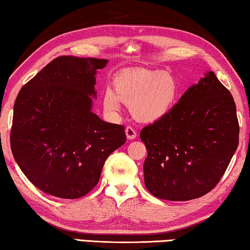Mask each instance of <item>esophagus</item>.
Here are the masks:
<instances>
[{"label": "esophagus", "instance_id": "34e87169", "mask_svg": "<svg viewBox=\"0 0 250 250\" xmlns=\"http://www.w3.org/2000/svg\"><path fill=\"white\" fill-rule=\"evenodd\" d=\"M125 133H126V136H127L128 140L135 139L136 135H137L136 131L132 127V126H127V127L125 128Z\"/></svg>", "mask_w": 250, "mask_h": 250}]
</instances>
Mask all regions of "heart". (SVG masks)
I'll return each instance as SVG.
<instances>
[{"label": "heart", "instance_id": "heart-1", "mask_svg": "<svg viewBox=\"0 0 250 250\" xmlns=\"http://www.w3.org/2000/svg\"><path fill=\"white\" fill-rule=\"evenodd\" d=\"M111 89L104 93V107L109 113L121 109V100L131 104L136 119L152 123L166 116L179 96V83L171 74L160 71H128L114 80Z\"/></svg>", "mask_w": 250, "mask_h": 250}]
</instances>
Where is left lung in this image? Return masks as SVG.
<instances>
[{
	"mask_svg": "<svg viewBox=\"0 0 250 250\" xmlns=\"http://www.w3.org/2000/svg\"><path fill=\"white\" fill-rule=\"evenodd\" d=\"M144 184L153 196L189 201L216 186L239 143L236 104L212 71L140 133Z\"/></svg>",
	"mask_w": 250,
	"mask_h": 250,
	"instance_id": "left-lung-1",
	"label": "left lung"
}]
</instances>
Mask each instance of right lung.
Here are the masks:
<instances>
[{"label": "right lung", "mask_w": 250, "mask_h": 250, "mask_svg": "<svg viewBox=\"0 0 250 250\" xmlns=\"http://www.w3.org/2000/svg\"><path fill=\"white\" fill-rule=\"evenodd\" d=\"M107 62L60 56L18 93L11 150L24 176L46 194L84 196L98 184L106 159L126 142L124 126L91 110L96 73Z\"/></svg>", "instance_id": "add662e5"}]
</instances>
